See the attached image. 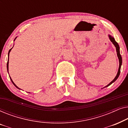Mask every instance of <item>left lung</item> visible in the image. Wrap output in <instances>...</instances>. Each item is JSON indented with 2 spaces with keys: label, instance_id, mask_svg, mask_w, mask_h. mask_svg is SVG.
Here are the masks:
<instances>
[{
  "label": "left lung",
  "instance_id": "obj_1",
  "mask_svg": "<svg viewBox=\"0 0 128 128\" xmlns=\"http://www.w3.org/2000/svg\"><path fill=\"white\" fill-rule=\"evenodd\" d=\"M108 36H109V38L110 40V41H111L112 42L114 45H115V46L116 47V52H117V56H118V58L119 59V62H120V66H119V69H118V73H117V74L116 76H115V78H114V79L112 81L111 83H110L107 86H106L105 87H106L108 86H109L110 85H111L112 83H114L115 81H116L117 78H118L119 76H120V67H121V65H122V57H121V55H120V46H119L118 44L116 42V41H115V40L114 39V38L112 37L111 36H110V35H108Z\"/></svg>",
  "mask_w": 128,
  "mask_h": 128
}]
</instances>
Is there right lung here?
Returning a JSON list of instances; mask_svg holds the SVG:
<instances>
[{"mask_svg":"<svg viewBox=\"0 0 128 128\" xmlns=\"http://www.w3.org/2000/svg\"><path fill=\"white\" fill-rule=\"evenodd\" d=\"M17 38V37H16ZM16 38H15V39H14V40H16ZM12 48H12L11 49H10V50H9V51H8V56H9V53H10V51H11V50H12ZM7 69H8V63H7ZM10 80H11V81H12V83H13V84L14 85V86L16 87H17V88H18V89H20V88H18V87H17V86L15 84H14V82H13V80H12V78H10Z\"/></svg>","mask_w":128,"mask_h":128,"instance_id":"obj_1","label":"right lung"}]
</instances>
